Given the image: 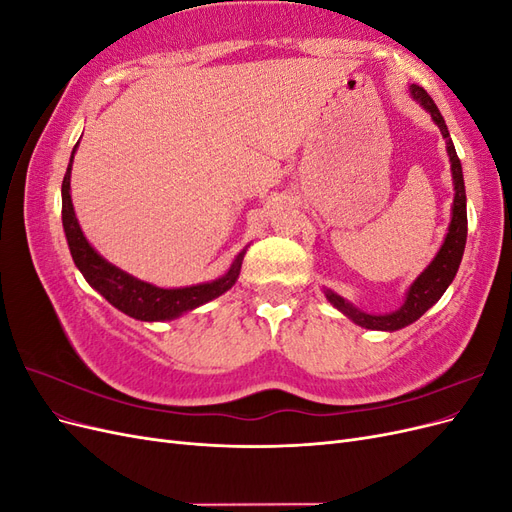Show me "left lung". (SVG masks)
Returning <instances> with one entry per match:
<instances>
[{"label": "left lung", "mask_w": 512, "mask_h": 512, "mask_svg": "<svg viewBox=\"0 0 512 512\" xmlns=\"http://www.w3.org/2000/svg\"><path fill=\"white\" fill-rule=\"evenodd\" d=\"M410 96L421 104L425 111L431 115L433 123L440 128L444 141H446V153H448V162H451V173H453V185H455V198H453V209H451V224H448V232L440 245L438 254L433 256V260L425 267V271L416 277V280L410 284L406 299L391 314H369L363 312L344 297H339L333 290H324L327 294L329 303L339 309L344 316H348L354 324H359L363 329L369 331H399L408 327V324L416 322L421 318L431 305H436L440 301L446 288L451 286L455 280V275L459 271L463 250H466V239H468V211H466V185H463V173H461V162L457 158L455 145L451 141V134H448V128L444 123V117L440 115L436 102L431 100V96L423 87L410 85Z\"/></svg>", "instance_id": "obj_1"}]
</instances>
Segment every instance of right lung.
<instances>
[{"label":"right lung","instance_id":"1","mask_svg":"<svg viewBox=\"0 0 512 512\" xmlns=\"http://www.w3.org/2000/svg\"><path fill=\"white\" fill-rule=\"evenodd\" d=\"M79 143L74 145L70 164L66 170L64 183H61V222H64V232L68 239V247L76 269L83 273L87 284L100 292L102 297L117 307L119 312L126 316L141 320V322H164V320H175L183 314L192 312V309L205 305L213 299H218L220 294L230 290L239 280L241 265L245 250L237 254L232 260L230 269L220 275L218 280L203 282L196 286H183V288H160L156 284H149L138 280V277L121 271L115 267L113 262L102 258L96 247L87 241L83 235L81 224L76 220L72 196H70V175H72V162L74 153Z\"/></svg>","mask_w":512,"mask_h":512}]
</instances>
